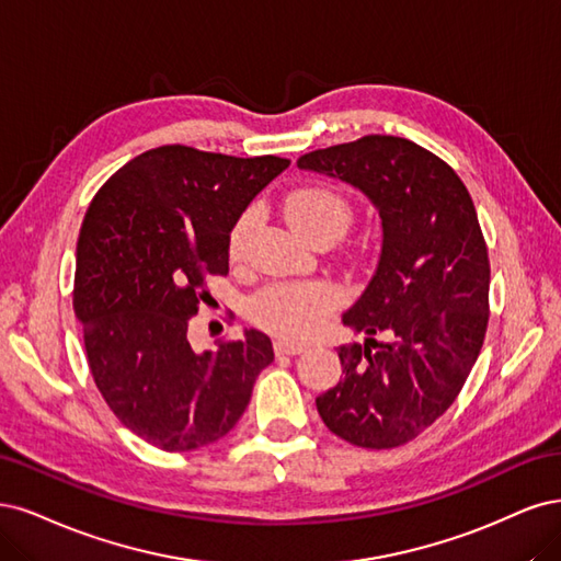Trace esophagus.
<instances>
[{
    "instance_id": "esophagus-1",
    "label": "esophagus",
    "mask_w": 561,
    "mask_h": 561,
    "mask_svg": "<svg viewBox=\"0 0 561 561\" xmlns=\"http://www.w3.org/2000/svg\"><path fill=\"white\" fill-rule=\"evenodd\" d=\"M273 347H275V354H286V356H296V354L305 352V345H298V342H288L282 337L275 340Z\"/></svg>"
}]
</instances>
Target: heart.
I'll return each mask as SVG.
<instances>
[{
  "instance_id": "b5f03b06",
  "label": "heart",
  "mask_w": 561,
  "mask_h": 561,
  "mask_svg": "<svg viewBox=\"0 0 561 561\" xmlns=\"http://www.w3.org/2000/svg\"><path fill=\"white\" fill-rule=\"evenodd\" d=\"M284 216L307 240H314L317 234L340 238L352 221V205L335 188L302 186L284 197ZM251 226H254V211H247L232 228V251L242 249ZM335 300V288L323 282L284 284L267 288L251 300L249 317L270 331L300 340L321 327L323 317L333 310Z\"/></svg>"
}]
</instances>
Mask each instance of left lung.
Listing matches in <instances>:
<instances>
[{"label":"left lung","instance_id":"1","mask_svg":"<svg viewBox=\"0 0 561 561\" xmlns=\"http://www.w3.org/2000/svg\"><path fill=\"white\" fill-rule=\"evenodd\" d=\"M298 168L352 184L382 219L375 275L342 314L368 337L337 347L342 377L317 410L356 447L405 445L455 403L484 342L490 259L473 201L445 160L403 137L366 135Z\"/></svg>","mask_w":561,"mask_h":561}]
</instances>
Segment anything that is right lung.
<instances>
[{"label":"right lung","instance_id":"obj_1","mask_svg":"<svg viewBox=\"0 0 561 561\" xmlns=\"http://www.w3.org/2000/svg\"><path fill=\"white\" fill-rule=\"evenodd\" d=\"M288 165L170 144L125 162L85 211L75 312L88 366L121 424L153 447L224 438L273 364V342L256 329L203 354L186 333L207 277L228 275L230 230Z\"/></svg>","mask_w":561,"mask_h":561}]
</instances>
